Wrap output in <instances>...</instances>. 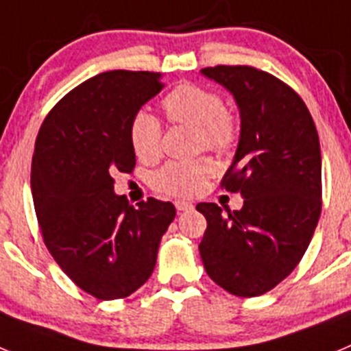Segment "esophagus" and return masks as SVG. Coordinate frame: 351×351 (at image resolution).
Listing matches in <instances>:
<instances>
[{"label":"esophagus","instance_id":"obj_1","mask_svg":"<svg viewBox=\"0 0 351 351\" xmlns=\"http://www.w3.org/2000/svg\"><path fill=\"white\" fill-rule=\"evenodd\" d=\"M176 209H178L179 213H182V210H190L193 209V204L184 202V200H178V202H176Z\"/></svg>","mask_w":351,"mask_h":351}]
</instances>
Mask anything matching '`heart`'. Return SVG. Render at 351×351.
Segmentation results:
<instances>
[{
	"mask_svg": "<svg viewBox=\"0 0 351 351\" xmlns=\"http://www.w3.org/2000/svg\"><path fill=\"white\" fill-rule=\"evenodd\" d=\"M161 107L172 123L197 130V147L225 154L232 151L239 137V126L232 112L223 105L221 96L197 84H179L161 100ZM133 153L138 160L151 161L160 154L161 125L154 114L138 110L128 126ZM213 173L207 158L191 161H169L153 173L156 190L170 195H191L200 190Z\"/></svg>",
	"mask_w": 351,
	"mask_h": 351,
	"instance_id": "b5f03b06",
	"label": "heart"
}]
</instances>
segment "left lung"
Returning <instances> with one entry per match:
<instances>
[{
  "instance_id": "1",
  "label": "left lung",
  "mask_w": 351,
  "mask_h": 351,
  "mask_svg": "<svg viewBox=\"0 0 351 351\" xmlns=\"http://www.w3.org/2000/svg\"><path fill=\"white\" fill-rule=\"evenodd\" d=\"M234 95L241 137L221 186L244 198L223 214L202 202L198 246L210 280L237 297L272 290L299 265L322 213V153L308 107L290 86L258 68H204Z\"/></svg>"
}]
</instances>
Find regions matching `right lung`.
<instances>
[{
  "instance_id": "right-lung-1",
  "label": "right lung",
  "mask_w": 351,
  "mask_h": 351,
  "mask_svg": "<svg viewBox=\"0 0 351 351\" xmlns=\"http://www.w3.org/2000/svg\"><path fill=\"white\" fill-rule=\"evenodd\" d=\"M161 88L154 71H105L63 96L36 137L31 193L43 243L64 274L100 300L125 299L149 280L176 218L170 202L133 207L114 193V173L135 167L130 121Z\"/></svg>"
}]
</instances>
